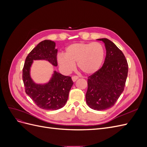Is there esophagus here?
Instances as JSON below:
<instances>
[{
    "mask_svg": "<svg viewBox=\"0 0 147 147\" xmlns=\"http://www.w3.org/2000/svg\"><path fill=\"white\" fill-rule=\"evenodd\" d=\"M77 79H78V76H73V77H72V81H73L74 82H76Z\"/></svg>",
    "mask_w": 147,
    "mask_h": 147,
    "instance_id": "34e87169",
    "label": "esophagus"
}]
</instances>
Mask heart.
Returning a JSON list of instances; mask_svg holds the SVG:
<instances>
[{"label": "heart", "instance_id": "1", "mask_svg": "<svg viewBox=\"0 0 147 147\" xmlns=\"http://www.w3.org/2000/svg\"><path fill=\"white\" fill-rule=\"evenodd\" d=\"M105 56L104 48L102 44L94 43H76L66 48L65 55L57 56L60 67L66 72H70L75 67L77 63L79 69L87 75L94 74L99 70Z\"/></svg>", "mask_w": 147, "mask_h": 147}]
</instances>
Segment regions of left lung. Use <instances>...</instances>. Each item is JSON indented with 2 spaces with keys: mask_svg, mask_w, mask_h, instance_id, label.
<instances>
[{
  "mask_svg": "<svg viewBox=\"0 0 147 147\" xmlns=\"http://www.w3.org/2000/svg\"><path fill=\"white\" fill-rule=\"evenodd\" d=\"M106 49L102 67L88 78L86 101L95 110H105L113 107L124 91L127 77L128 64L123 52L107 38H99Z\"/></svg>",
  "mask_w": 147,
  "mask_h": 147,
  "instance_id": "obj_1",
  "label": "left lung"
}]
</instances>
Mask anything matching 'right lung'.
<instances>
[{"label":"right lung","mask_w":147,"mask_h":147,"mask_svg":"<svg viewBox=\"0 0 147 147\" xmlns=\"http://www.w3.org/2000/svg\"><path fill=\"white\" fill-rule=\"evenodd\" d=\"M53 41L45 40L40 42L31 51L24 63L23 80L25 91L38 107L47 110H56L65 105L74 82L70 77L54 71L52 77L45 84L35 83L30 77V70L35 60H45L57 66V49Z\"/></svg>","instance_id":"add662e5"}]
</instances>
